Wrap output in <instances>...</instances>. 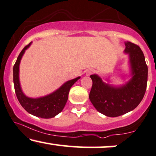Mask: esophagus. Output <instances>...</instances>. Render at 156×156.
Returning <instances> with one entry per match:
<instances>
[{
	"mask_svg": "<svg viewBox=\"0 0 156 156\" xmlns=\"http://www.w3.org/2000/svg\"><path fill=\"white\" fill-rule=\"evenodd\" d=\"M94 73V70H92V69H89V70L86 71V75H87V76H89V75L93 74Z\"/></svg>",
	"mask_w": 156,
	"mask_h": 156,
	"instance_id": "esophagus-1",
	"label": "esophagus"
}]
</instances>
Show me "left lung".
Instances as JSON below:
<instances>
[{
    "instance_id": "left-lung-1",
    "label": "left lung",
    "mask_w": 156,
    "mask_h": 156,
    "mask_svg": "<svg viewBox=\"0 0 156 156\" xmlns=\"http://www.w3.org/2000/svg\"><path fill=\"white\" fill-rule=\"evenodd\" d=\"M129 54L132 78L121 87L105 83L97 75H91L92 87L89 99L97 111L108 117H118L132 111L143 99L147 82V65L141 48L132 42L126 43Z\"/></svg>"
}]
</instances>
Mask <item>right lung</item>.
<instances>
[{"mask_svg":"<svg viewBox=\"0 0 156 156\" xmlns=\"http://www.w3.org/2000/svg\"><path fill=\"white\" fill-rule=\"evenodd\" d=\"M31 43L24 46L13 67V80H14V90L19 102L26 111L42 119H51L59 114L63 110L68 99L69 91L72 86L80 78L68 80L64 83L59 89L49 95L37 99H32L26 97L22 91L19 80V67L20 63L25 50L30 46Z\"/></svg>","mask_w":156,"mask_h":156,"instance_id":"right-lung-1","label":"right lung"}]
</instances>
